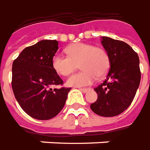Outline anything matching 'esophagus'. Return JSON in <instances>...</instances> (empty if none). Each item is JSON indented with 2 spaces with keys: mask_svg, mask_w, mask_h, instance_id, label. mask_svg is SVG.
Listing matches in <instances>:
<instances>
[{
  "mask_svg": "<svg viewBox=\"0 0 150 150\" xmlns=\"http://www.w3.org/2000/svg\"><path fill=\"white\" fill-rule=\"evenodd\" d=\"M79 90L81 91H82V92H86L87 90H88V88H79Z\"/></svg>",
  "mask_w": 150,
  "mask_h": 150,
  "instance_id": "34e87169",
  "label": "esophagus"
}]
</instances>
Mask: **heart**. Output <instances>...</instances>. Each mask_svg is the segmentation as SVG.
I'll use <instances>...</instances> for the list:
<instances>
[{"label":"heart","instance_id":"obj_1","mask_svg":"<svg viewBox=\"0 0 150 150\" xmlns=\"http://www.w3.org/2000/svg\"><path fill=\"white\" fill-rule=\"evenodd\" d=\"M67 56L56 54L53 56L52 65L58 74L67 77L80 64L82 71L70 77L67 81L69 86H89L106 75L110 67V58L106 50L92 44L77 43L65 49Z\"/></svg>","mask_w":150,"mask_h":150}]
</instances>
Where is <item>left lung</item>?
<instances>
[{"label":"left lung","instance_id":"left-lung-1","mask_svg":"<svg viewBox=\"0 0 150 150\" xmlns=\"http://www.w3.org/2000/svg\"><path fill=\"white\" fill-rule=\"evenodd\" d=\"M110 58V70L103 83L96 87L98 99L90 105L95 114L112 117L124 112L134 98L141 81L137 53L120 40L102 37Z\"/></svg>","mask_w":150,"mask_h":150}]
</instances>
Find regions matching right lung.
I'll use <instances>...</instances> for the list:
<instances>
[{"mask_svg":"<svg viewBox=\"0 0 150 150\" xmlns=\"http://www.w3.org/2000/svg\"><path fill=\"white\" fill-rule=\"evenodd\" d=\"M57 50L56 40H41L23 49L13 62V92L22 110L36 120H50L59 114L71 90L51 88L64 83L52 65Z\"/></svg>","mask_w":150,"mask_h":150,"instance_id":"add662e5","label":"right lung"}]
</instances>
